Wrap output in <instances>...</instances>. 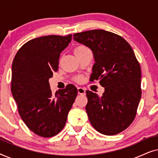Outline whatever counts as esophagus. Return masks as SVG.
Returning <instances> with one entry per match:
<instances>
[{
    "mask_svg": "<svg viewBox=\"0 0 158 158\" xmlns=\"http://www.w3.org/2000/svg\"><path fill=\"white\" fill-rule=\"evenodd\" d=\"M77 93L81 95H85V90L83 88L79 87L77 88Z\"/></svg>",
    "mask_w": 158,
    "mask_h": 158,
    "instance_id": "esophagus-1",
    "label": "esophagus"
}]
</instances>
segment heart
Returning <instances> with one entry per match:
<instances>
[{
	"mask_svg": "<svg viewBox=\"0 0 158 158\" xmlns=\"http://www.w3.org/2000/svg\"><path fill=\"white\" fill-rule=\"evenodd\" d=\"M88 51H90L89 49H88L86 46H84V45H79V46H77L75 48L74 53H75V55H76V57H79V56L83 55L84 53H85L86 52H88ZM75 81L80 83V82H81L82 81H83V77L81 76V75L77 76L75 78Z\"/></svg>",
	"mask_w": 158,
	"mask_h": 158,
	"instance_id": "obj_1",
	"label": "heart"
}]
</instances>
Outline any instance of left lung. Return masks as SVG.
I'll return each instance as SVG.
<instances>
[{
  "label": "left lung",
  "instance_id": "obj_1",
  "mask_svg": "<svg viewBox=\"0 0 158 158\" xmlns=\"http://www.w3.org/2000/svg\"><path fill=\"white\" fill-rule=\"evenodd\" d=\"M89 47L95 64L90 81H99L102 96L86 90L85 106L94 129L103 135L122 132L135 119L142 96L141 68L130 44L112 32L95 29L73 34Z\"/></svg>",
  "mask_w": 158,
  "mask_h": 158
}]
</instances>
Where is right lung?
Instances as JSON below:
<instances>
[{
    "instance_id": "right-lung-1",
    "label": "right lung",
    "mask_w": 158,
    "mask_h": 158,
    "mask_svg": "<svg viewBox=\"0 0 158 158\" xmlns=\"http://www.w3.org/2000/svg\"><path fill=\"white\" fill-rule=\"evenodd\" d=\"M71 39L72 34L35 38L19 49L13 61L10 88L19 114L40 137H53L64 128L77 96L75 85L69 84L53 95L49 83Z\"/></svg>"
}]
</instances>
